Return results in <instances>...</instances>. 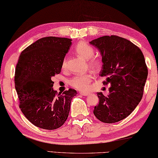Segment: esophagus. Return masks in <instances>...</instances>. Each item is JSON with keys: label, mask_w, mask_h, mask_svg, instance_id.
<instances>
[{"label": "esophagus", "mask_w": 158, "mask_h": 158, "mask_svg": "<svg viewBox=\"0 0 158 158\" xmlns=\"http://www.w3.org/2000/svg\"><path fill=\"white\" fill-rule=\"evenodd\" d=\"M81 94H82V96H88L89 94V93H86V92H81Z\"/></svg>", "instance_id": "1"}]
</instances>
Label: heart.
Listing matches in <instances>:
<instances>
[{"label":"heart","mask_w":158,"mask_h":158,"mask_svg":"<svg viewBox=\"0 0 158 158\" xmlns=\"http://www.w3.org/2000/svg\"><path fill=\"white\" fill-rule=\"evenodd\" d=\"M75 50L78 55L85 59L88 60V64L90 68L94 71H99L102 65L101 60L97 57H93L94 50L91 45L85 42L78 43L76 45ZM66 64V59L62 62V67L65 68ZM93 78V75L91 72H87L84 74L77 75L70 80L69 83L75 89L81 92H87L89 89L90 82Z\"/></svg>","instance_id":"1"}]
</instances>
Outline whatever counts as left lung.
Wrapping results in <instances>:
<instances>
[{
	"mask_svg": "<svg viewBox=\"0 0 158 158\" xmlns=\"http://www.w3.org/2000/svg\"><path fill=\"white\" fill-rule=\"evenodd\" d=\"M102 55L100 76L110 85L109 94L97 92L99 104L94 114L105 123H114L130 115L141 102L148 76L144 56L131 41L117 35H105L89 42Z\"/></svg>",
	"mask_w": 158,
	"mask_h": 158,
	"instance_id": "left-lung-1",
	"label": "left lung"
}]
</instances>
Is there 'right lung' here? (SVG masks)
I'll return each mask as SVG.
<instances>
[{"instance_id":"obj_1","label":"right lung","mask_w":158,"mask_h":158,"mask_svg":"<svg viewBox=\"0 0 158 158\" xmlns=\"http://www.w3.org/2000/svg\"><path fill=\"white\" fill-rule=\"evenodd\" d=\"M71 39L49 36L42 38L23 50L15 69V85L19 108L33 125L52 130L68 118L73 89L56 94L52 78L61 72Z\"/></svg>"}]
</instances>
